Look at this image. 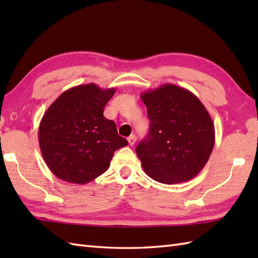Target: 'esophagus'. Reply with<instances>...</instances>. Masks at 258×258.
Listing matches in <instances>:
<instances>
[{
    "instance_id": "esophagus-1",
    "label": "esophagus",
    "mask_w": 258,
    "mask_h": 258,
    "mask_svg": "<svg viewBox=\"0 0 258 258\" xmlns=\"http://www.w3.org/2000/svg\"><path fill=\"white\" fill-rule=\"evenodd\" d=\"M127 141H128V144L131 146H133L135 144V142H136V136L135 135H131L130 138L127 139Z\"/></svg>"
}]
</instances>
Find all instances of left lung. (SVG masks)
<instances>
[{
    "instance_id": "left-lung-1",
    "label": "left lung",
    "mask_w": 258,
    "mask_h": 258,
    "mask_svg": "<svg viewBox=\"0 0 258 258\" xmlns=\"http://www.w3.org/2000/svg\"><path fill=\"white\" fill-rule=\"evenodd\" d=\"M141 98L151 120L149 134L136 147L144 172L168 185L194 178L215 144L206 107L193 93L174 84L143 92Z\"/></svg>"
}]
</instances>
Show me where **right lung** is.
Segmentation results:
<instances>
[{
	"mask_svg": "<svg viewBox=\"0 0 258 258\" xmlns=\"http://www.w3.org/2000/svg\"><path fill=\"white\" fill-rule=\"evenodd\" d=\"M115 92L94 83L71 87L43 115L38 144L43 160L59 179L91 182L107 171L114 152L128 144L103 115Z\"/></svg>",
	"mask_w": 258,
	"mask_h": 258,
	"instance_id": "obj_1",
	"label": "right lung"
}]
</instances>
